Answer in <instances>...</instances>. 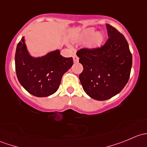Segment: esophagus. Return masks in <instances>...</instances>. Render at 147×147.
Instances as JSON below:
<instances>
[{"mask_svg":"<svg viewBox=\"0 0 147 147\" xmlns=\"http://www.w3.org/2000/svg\"><path fill=\"white\" fill-rule=\"evenodd\" d=\"M73 61L74 63H78V61H79V58H78V57L77 55H74L73 56Z\"/></svg>","mask_w":147,"mask_h":147,"instance_id":"1","label":"esophagus"}]
</instances>
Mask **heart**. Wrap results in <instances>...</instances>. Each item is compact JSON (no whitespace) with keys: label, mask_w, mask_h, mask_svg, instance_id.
Returning <instances> with one entry per match:
<instances>
[{"label":"heart","mask_w":147,"mask_h":147,"mask_svg":"<svg viewBox=\"0 0 147 147\" xmlns=\"http://www.w3.org/2000/svg\"><path fill=\"white\" fill-rule=\"evenodd\" d=\"M95 29L94 28H89L87 29L84 30L81 35H80L79 39L80 40H86L90 38H92L90 40L87 44V47L89 49H95L101 46L103 42L105 36L102 32H96L95 34Z\"/></svg>","instance_id":"1"}]
</instances>
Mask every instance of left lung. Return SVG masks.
Segmentation results:
<instances>
[{
  "mask_svg": "<svg viewBox=\"0 0 147 147\" xmlns=\"http://www.w3.org/2000/svg\"><path fill=\"white\" fill-rule=\"evenodd\" d=\"M107 41L102 47L81 49L77 55L82 65L79 79L84 91L96 100H107L119 93L129 79L132 55L124 35L106 24Z\"/></svg>",
  "mask_w": 147,
  "mask_h": 147,
  "instance_id": "8db88e82",
  "label": "left lung"
}]
</instances>
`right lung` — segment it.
<instances>
[{
  "instance_id": "obj_1",
  "label": "right lung",
  "mask_w": 147,
  "mask_h": 147,
  "mask_svg": "<svg viewBox=\"0 0 147 147\" xmlns=\"http://www.w3.org/2000/svg\"><path fill=\"white\" fill-rule=\"evenodd\" d=\"M25 37L18 42L15 55L18 80L30 94L45 97L59 88L63 75L72 66V57H64L56 50L39 57L30 55Z\"/></svg>"
}]
</instances>
